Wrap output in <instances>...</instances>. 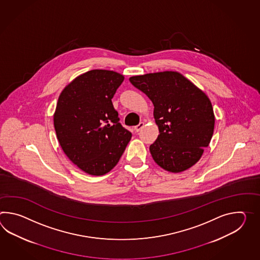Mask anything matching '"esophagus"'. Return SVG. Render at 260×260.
Instances as JSON below:
<instances>
[{"mask_svg":"<svg viewBox=\"0 0 260 260\" xmlns=\"http://www.w3.org/2000/svg\"><path fill=\"white\" fill-rule=\"evenodd\" d=\"M144 122H140L137 126H135V127H134V131H135V133H139V132L144 127Z\"/></svg>","mask_w":260,"mask_h":260,"instance_id":"esophagus-1","label":"esophagus"}]
</instances>
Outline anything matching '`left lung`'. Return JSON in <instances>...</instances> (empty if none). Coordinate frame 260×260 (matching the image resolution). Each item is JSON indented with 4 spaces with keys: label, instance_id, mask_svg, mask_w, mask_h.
Segmentation results:
<instances>
[{
    "label": "left lung",
    "instance_id": "8db88e82",
    "mask_svg": "<svg viewBox=\"0 0 260 260\" xmlns=\"http://www.w3.org/2000/svg\"><path fill=\"white\" fill-rule=\"evenodd\" d=\"M129 82L154 104L159 134L149 149L156 164L171 173L196 164L214 133V110L206 94L177 72L137 75Z\"/></svg>",
    "mask_w": 260,
    "mask_h": 260
}]
</instances>
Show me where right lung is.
<instances>
[{
    "mask_svg": "<svg viewBox=\"0 0 260 260\" xmlns=\"http://www.w3.org/2000/svg\"><path fill=\"white\" fill-rule=\"evenodd\" d=\"M124 76L92 70L76 77L58 97L54 127L70 160L85 173L104 175L119 161L132 133L112 103Z\"/></svg>",
    "mask_w": 260,
    "mask_h": 260,
    "instance_id": "right-lung-1",
    "label": "right lung"
}]
</instances>
